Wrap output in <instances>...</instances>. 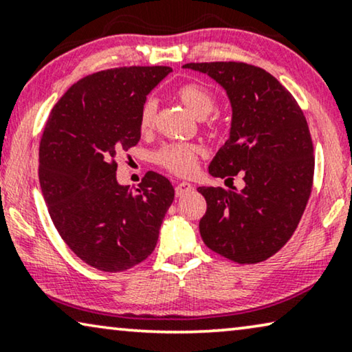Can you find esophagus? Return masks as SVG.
Here are the masks:
<instances>
[{
	"mask_svg": "<svg viewBox=\"0 0 352 352\" xmlns=\"http://www.w3.org/2000/svg\"><path fill=\"white\" fill-rule=\"evenodd\" d=\"M192 190V185L188 182H177L175 183V195L177 196H183L186 192H190Z\"/></svg>",
	"mask_w": 352,
	"mask_h": 352,
	"instance_id": "1",
	"label": "esophagus"
}]
</instances>
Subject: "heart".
Here are the masks:
<instances>
[{"label":"heart","instance_id":"obj_1","mask_svg":"<svg viewBox=\"0 0 352 352\" xmlns=\"http://www.w3.org/2000/svg\"><path fill=\"white\" fill-rule=\"evenodd\" d=\"M177 97L192 115L204 118L214 110L217 105V97L212 89L201 82H188L177 89ZM156 102L153 98L143 102L138 115V126L142 132H150L156 122ZM215 124V120L209 122ZM202 155V148L195 143H166L155 153V162L170 174L188 177L196 170L197 160Z\"/></svg>","mask_w":352,"mask_h":352}]
</instances>
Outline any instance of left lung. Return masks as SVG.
I'll use <instances>...</instances> for the list:
<instances>
[{
	"instance_id": "1",
	"label": "left lung",
	"mask_w": 352,
	"mask_h": 352,
	"mask_svg": "<svg viewBox=\"0 0 352 352\" xmlns=\"http://www.w3.org/2000/svg\"><path fill=\"white\" fill-rule=\"evenodd\" d=\"M207 73L226 89L232 107L231 135L210 162V175L232 180L241 191L199 186L207 210L199 221L204 244L239 265L268 260L298 226L314 180L313 140L295 97L263 68L244 62L183 65Z\"/></svg>"
}]
</instances>
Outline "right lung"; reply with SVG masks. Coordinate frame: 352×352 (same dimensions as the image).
<instances>
[{"instance_id": "1", "label": "right lung", "mask_w": 352, "mask_h": 352, "mask_svg": "<svg viewBox=\"0 0 352 352\" xmlns=\"http://www.w3.org/2000/svg\"><path fill=\"white\" fill-rule=\"evenodd\" d=\"M170 67H121L79 79L54 105L39 142V185L58 234L84 263L120 273L155 250L175 191L146 172L135 191L116 156L140 140L138 115Z\"/></svg>"}]
</instances>
